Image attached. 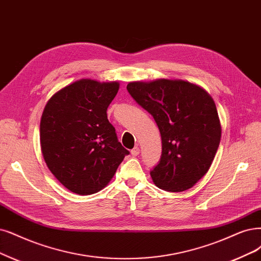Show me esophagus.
Segmentation results:
<instances>
[{
	"label": "esophagus",
	"instance_id": "1",
	"mask_svg": "<svg viewBox=\"0 0 261 261\" xmlns=\"http://www.w3.org/2000/svg\"><path fill=\"white\" fill-rule=\"evenodd\" d=\"M139 153H140V148H139L138 146H136L133 149H131V155H132L133 157H137V156L139 155Z\"/></svg>",
	"mask_w": 261,
	"mask_h": 261
}]
</instances>
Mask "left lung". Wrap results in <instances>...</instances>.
Returning <instances> with one entry per match:
<instances>
[{"label":"left lung","instance_id":"left-lung-1","mask_svg":"<svg viewBox=\"0 0 261 261\" xmlns=\"http://www.w3.org/2000/svg\"><path fill=\"white\" fill-rule=\"evenodd\" d=\"M127 90L161 134V158L150 171L155 185L172 192L191 188L206 174L220 143L214 100L203 88L180 80L131 82Z\"/></svg>","mask_w":261,"mask_h":261}]
</instances>
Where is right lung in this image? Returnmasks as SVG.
<instances>
[{
    "mask_svg": "<svg viewBox=\"0 0 261 261\" xmlns=\"http://www.w3.org/2000/svg\"><path fill=\"white\" fill-rule=\"evenodd\" d=\"M119 83L80 80L48 100L40 125L41 148L48 169L77 195L102 190L129 155L108 119Z\"/></svg>",
    "mask_w": 261,
    "mask_h": 261,
    "instance_id": "right-lung-1",
    "label": "right lung"
}]
</instances>
